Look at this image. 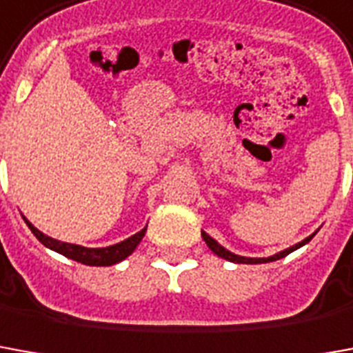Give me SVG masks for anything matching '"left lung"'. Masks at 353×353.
I'll return each instance as SVG.
<instances>
[{
    "mask_svg": "<svg viewBox=\"0 0 353 353\" xmlns=\"http://www.w3.org/2000/svg\"><path fill=\"white\" fill-rule=\"evenodd\" d=\"M315 235V233H314ZM314 235L305 236L304 241H300V243H296V245H292L290 248H285V250H281V252L273 254V256H270V258H246V256H239V254H233L229 252L228 248H223V246L219 245L216 239H212L208 233H204L202 231V239H204V243L208 245V248H210L212 252L216 254V256H219V258H223V260H228V262H235V263H268V262H275V260H281V258H285V256H288L290 252H294L296 248H300V246H304L305 243H310L312 239H314Z\"/></svg>",
    "mask_w": 353,
    "mask_h": 353,
    "instance_id": "left-lung-1",
    "label": "left lung"
}]
</instances>
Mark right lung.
<instances>
[{"instance_id":"1","label":"right lung","mask_w":353,"mask_h":353,"mask_svg":"<svg viewBox=\"0 0 353 353\" xmlns=\"http://www.w3.org/2000/svg\"><path fill=\"white\" fill-rule=\"evenodd\" d=\"M22 219L26 221V225L30 228V231L36 235V239H38L41 245L48 246L51 250H55V252L63 254V256L70 258V260L85 263V265H114V263L122 262V260H125L137 248V245L141 243V239L145 236V231H147V228H143L139 233L128 236L125 241L117 243V245L112 246H105V248H85V246L70 245V243H63V241H57V239L43 235L24 216H22Z\"/></svg>"}]
</instances>
